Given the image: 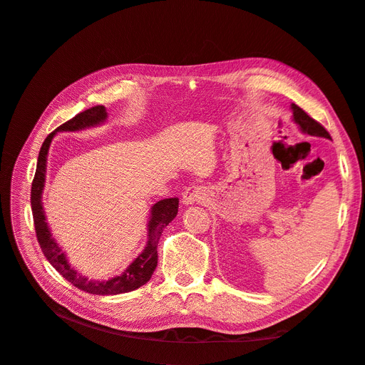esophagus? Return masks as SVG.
<instances>
[{"label": "esophagus", "instance_id": "obj_1", "mask_svg": "<svg viewBox=\"0 0 365 365\" xmlns=\"http://www.w3.org/2000/svg\"><path fill=\"white\" fill-rule=\"evenodd\" d=\"M207 197V192L201 185H192L182 193V204L193 205L204 201Z\"/></svg>", "mask_w": 365, "mask_h": 365}]
</instances>
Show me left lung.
Instances as JSON below:
<instances>
[{
  "label": "left lung",
  "instance_id": "obj_1",
  "mask_svg": "<svg viewBox=\"0 0 365 365\" xmlns=\"http://www.w3.org/2000/svg\"><path fill=\"white\" fill-rule=\"evenodd\" d=\"M291 111H292V121L304 135L322 137V138L330 140L329 132L322 125L317 123L314 118L309 117L300 106H297L295 103H291Z\"/></svg>",
  "mask_w": 365,
  "mask_h": 365
}]
</instances>
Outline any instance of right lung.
<instances>
[{"instance_id":"right-lung-1","label":"right lung","mask_w":365,"mask_h":365,"mask_svg":"<svg viewBox=\"0 0 365 365\" xmlns=\"http://www.w3.org/2000/svg\"><path fill=\"white\" fill-rule=\"evenodd\" d=\"M108 120L106 108L98 105L94 108L86 109V111L77 114L67 123L61 125L56 130L42 143L39 155H38V164H36V173L31 182V213H33V222H35L36 237L41 245V250L43 256L51 263V267L56 269L65 280L73 283L77 289L85 291L88 294L96 295H117L125 294L138 289L140 286L146 284L153 271L157 268L158 263V254L157 247L163 233V228L168 227L175 216L178 215V197H168V200H161L150 207V215L148 220V242L146 247L138 256L129 263V267L115 277H111L108 280H90L86 275H82L77 269L71 267L68 262L67 252H65L58 240L54 239L50 225L47 222L46 210L42 205V192L46 187V173H47V157L48 149L53 138L56 137L59 132H76L83 130L103 125Z\"/></svg>"}]
</instances>
